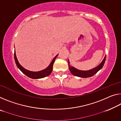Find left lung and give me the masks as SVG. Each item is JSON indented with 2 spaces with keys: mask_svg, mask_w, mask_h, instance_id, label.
<instances>
[{
  "mask_svg": "<svg viewBox=\"0 0 121 121\" xmlns=\"http://www.w3.org/2000/svg\"><path fill=\"white\" fill-rule=\"evenodd\" d=\"M105 58H106V56H105L103 61H102V63L99 65L97 66L96 68L92 69L91 70H88V71H81V70L76 69V68H73V67L71 65H70V62L68 60L69 68L70 71L71 72L72 75H75L76 76H78V77H82V78L90 77H91L92 76H94L95 74L97 73L99 70L101 69L102 67L103 66L104 64Z\"/></svg>",
  "mask_w": 121,
  "mask_h": 121,
  "instance_id": "obj_1",
  "label": "left lung"
}]
</instances>
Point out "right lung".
I'll return each mask as SVG.
<instances>
[{"label":"right lung","mask_w":121,"mask_h":121,"mask_svg":"<svg viewBox=\"0 0 121 121\" xmlns=\"http://www.w3.org/2000/svg\"><path fill=\"white\" fill-rule=\"evenodd\" d=\"M58 56V55L56 56L53 59L52 61V62L50 63L49 66L47 68L43 70L40 71H37V72H33L29 71L25 69H24L21 65L19 64V63L18 62V59L16 57V55L15 52V50H14V60H15L16 64L18 68L19 69V70L21 71L23 73L25 74L26 76H27V77H29L31 78L32 79H39V78H42L45 77L46 76H49L51 74L52 71V68H53V65L54 63L55 59L56 58V57Z\"/></svg>","instance_id":"right-lung-1"}]
</instances>
